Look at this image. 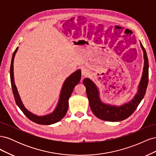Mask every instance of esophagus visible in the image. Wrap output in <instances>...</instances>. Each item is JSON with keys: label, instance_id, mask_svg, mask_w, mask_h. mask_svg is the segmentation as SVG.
I'll return each instance as SVG.
<instances>
[{"label": "esophagus", "instance_id": "obj_1", "mask_svg": "<svg viewBox=\"0 0 156 156\" xmlns=\"http://www.w3.org/2000/svg\"><path fill=\"white\" fill-rule=\"evenodd\" d=\"M81 72H82V75H84V76H87V75L90 74V71L86 68H83Z\"/></svg>", "mask_w": 156, "mask_h": 156}]
</instances>
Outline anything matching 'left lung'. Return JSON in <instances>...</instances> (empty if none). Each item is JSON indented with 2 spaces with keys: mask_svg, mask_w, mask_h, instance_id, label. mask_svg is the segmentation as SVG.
<instances>
[{
  "mask_svg": "<svg viewBox=\"0 0 156 156\" xmlns=\"http://www.w3.org/2000/svg\"><path fill=\"white\" fill-rule=\"evenodd\" d=\"M143 51L144 67L142 77L138 86V90L131 101L120 106L106 104L101 101L98 88L94 83L88 78L83 79V84L86 87L87 95L89 105L92 112L98 119L105 121L119 122L130 116L143 100L147 88L148 83V60L146 50L140 41Z\"/></svg>",
  "mask_w": 156,
  "mask_h": 156,
  "instance_id": "obj_1",
  "label": "left lung"
}]
</instances>
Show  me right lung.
<instances>
[{
  "label": "right lung",
  "instance_id": "1",
  "mask_svg": "<svg viewBox=\"0 0 156 156\" xmlns=\"http://www.w3.org/2000/svg\"><path fill=\"white\" fill-rule=\"evenodd\" d=\"M18 50V47L13 52L12 55V62L10 66V80L12 88V91L15 98V101L17 103V106L20 107L22 112L24 113L25 115L30 119L31 121L35 122L36 124H42V125H51L56 122H59L62 120L64 116L66 114L68 109V100L70 98L72 93L73 90L75 87L79 83L81 78V69H78L75 71L72 74L65 80L63 84V86L61 90L60 98L57 105H56L55 109L53 112L50 113L49 115L44 116H37L33 114L23 105L21 101V98L19 95L17 87L14 83V76H13V61L14 57H15L16 53Z\"/></svg>",
  "mask_w": 156,
  "mask_h": 156
}]
</instances>
